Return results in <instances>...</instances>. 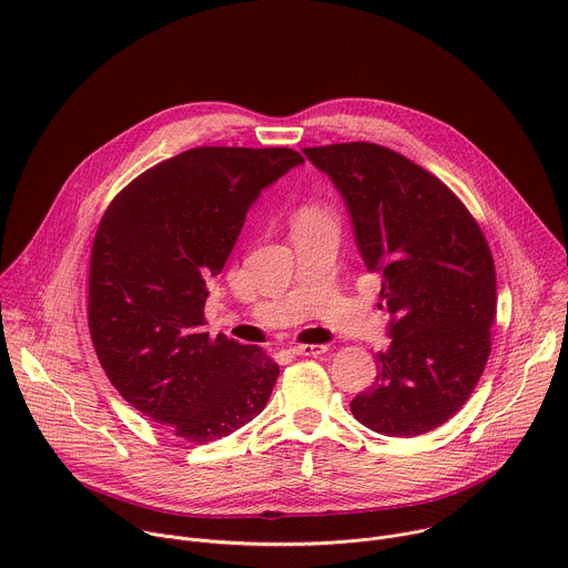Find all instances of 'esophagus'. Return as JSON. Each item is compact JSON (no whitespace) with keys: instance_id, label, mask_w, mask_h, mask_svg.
Returning a JSON list of instances; mask_svg holds the SVG:
<instances>
[{"instance_id":"34e87169","label":"esophagus","mask_w":568,"mask_h":568,"mask_svg":"<svg viewBox=\"0 0 568 568\" xmlns=\"http://www.w3.org/2000/svg\"><path fill=\"white\" fill-rule=\"evenodd\" d=\"M328 351V346H318V344H305V346H294L292 353L294 355H303V357H316Z\"/></svg>"}]
</instances>
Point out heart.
I'll return each instance as SVG.
<instances>
[{"mask_svg": "<svg viewBox=\"0 0 568 568\" xmlns=\"http://www.w3.org/2000/svg\"><path fill=\"white\" fill-rule=\"evenodd\" d=\"M310 215H323V213H321L318 209H312V206H310V209H303L298 217H310Z\"/></svg>", "mask_w": 568, "mask_h": 568, "instance_id": "obj_1", "label": "heart"}]
</instances>
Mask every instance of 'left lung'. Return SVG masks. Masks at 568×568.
I'll use <instances>...</instances> for the list:
<instances>
[{"label": "left lung", "instance_id": "left-lung-1", "mask_svg": "<svg viewBox=\"0 0 568 568\" xmlns=\"http://www.w3.org/2000/svg\"><path fill=\"white\" fill-rule=\"evenodd\" d=\"M303 152L342 191L390 314V346L375 355L377 377L351 412L384 436L427 434L463 407L490 357L497 276L488 240L447 184L390 148L351 141Z\"/></svg>", "mask_w": 568, "mask_h": 568}]
</instances>
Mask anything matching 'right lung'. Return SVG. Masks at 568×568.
Segmentation results:
<instances>
[{
    "mask_svg": "<svg viewBox=\"0 0 568 568\" xmlns=\"http://www.w3.org/2000/svg\"><path fill=\"white\" fill-rule=\"evenodd\" d=\"M303 164L292 148L202 145L148 169L108 206L90 261L88 323L112 386L173 436L204 445L254 420L278 364L204 333L217 276L265 186Z\"/></svg>",
    "mask_w": 568,
    "mask_h": 568,
    "instance_id": "add662e5",
    "label": "right lung"
}]
</instances>
